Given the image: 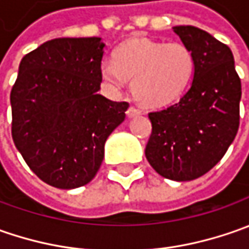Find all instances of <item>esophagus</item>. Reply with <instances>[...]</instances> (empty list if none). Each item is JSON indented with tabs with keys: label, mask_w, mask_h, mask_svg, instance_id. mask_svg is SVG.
<instances>
[{
	"label": "esophagus",
	"mask_w": 249,
	"mask_h": 249,
	"mask_svg": "<svg viewBox=\"0 0 249 249\" xmlns=\"http://www.w3.org/2000/svg\"><path fill=\"white\" fill-rule=\"evenodd\" d=\"M141 115V109L137 108V107H134V105H130L129 109H127V116L129 118H134V116H139Z\"/></svg>",
	"instance_id": "obj_1"
}]
</instances>
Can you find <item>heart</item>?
I'll return each mask as SVG.
<instances>
[{
	"instance_id": "1",
	"label": "heart",
	"mask_w": 249,
	"mask_h": 249,
	"mask_svg": "<svg viewBox=\"0 0 249 249\" xmlns=\"http://www.w3.org/2000/svg\"><path fill=\"white\" fill-rule=\"evenodd\" d=\"M196 59L186 44L133 38L122 44L115 59H104L101 74L110 87L119 90L127 79L142 104L162 107L178 100L188 89Z\"/></svg>"
}]
</instances>
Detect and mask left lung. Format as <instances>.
<instances>
[{"instance_id":"obj_1","label":"left lung","mask_w":249,"mask_h":249,"mask_svg":"<svg viewBox=\"0 0 249 249\" xmlns=\"http://www.w3.org/2000/svg\"><path fill=\"white\" fill-rule=\"evenodd\" d=\"M173 30L194 55V80L176 104L148 113L152 131L145 157L160 176L187 181L209 172L233 142L241 80L226 44L194 26Z\"/></svg>"}]
</instances>
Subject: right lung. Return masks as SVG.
Returning a JSON list of instances; mask_svg holds the SVG:
<instances>
[{
  "mask_svg": "<svg viewBox=\"0 0 249 249\" xmlns=\"http://www.w3.org/2000/svg\"><path fill=\"white\" fill-rule=\"evenodd\" d=\"M100 37L53 38L26 53L11 90L12 139L27 166L50 186L76 188L97 175L104 145L129 102L98 94Z\"/></svg>",
  "mask_w": 249,
  "mask_h": 249,
  "instance_id": "right-lung-1",
  "label": "right lung"
}]
</instances>
